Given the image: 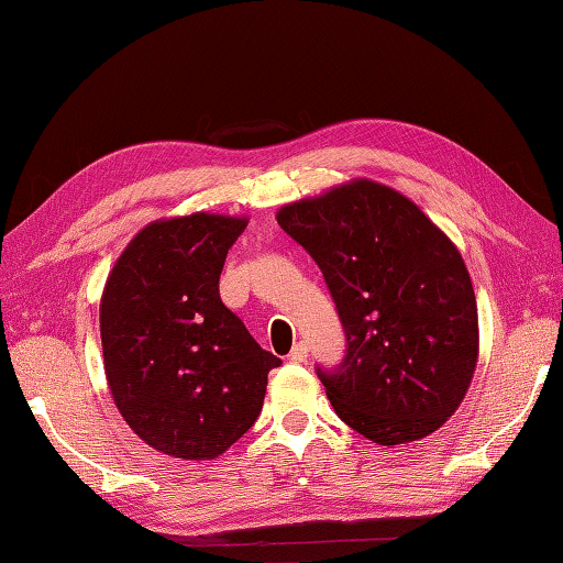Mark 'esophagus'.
Segmentation results:
<instances>
[{"mask_svg": "<svg viewBox=\"0 0 563 563\" xmlns=\"http://www.w3.org/2000/svg\"><path fill=\"white\" fill-rule=\"evenodd\" d=\"M307 355H309V345H307L305 341H300V343H297L295 349L290 351L288 361H290V363H305V361H307Z\"/></svg>", "mask_w": 563, "mask_h": 563, "instance_id": "obj_1", "label": "esophagus"}]
</instances>
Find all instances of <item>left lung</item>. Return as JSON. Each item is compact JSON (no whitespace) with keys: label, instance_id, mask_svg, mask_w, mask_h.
<instances>
[{"label":"left lung","instance_id":"1","mask_svg":"<svg viewBox=\"0 0 563 563\" xmlns=\"http://www.w3.org/2000/svg\"><path fill=\"white\" fill-rule=\"evenodd\" d=\"M324 273L345 357L317 367L343 423L379 445L433 433L457 411L479 355L470 271L406 196L357 178L278 210Z\"/></svg>","mask_w":563,"mask_h":563}]
</instances>
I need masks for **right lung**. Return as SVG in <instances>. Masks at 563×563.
Segmentation results:
<instances>
[{
	"label": "right lung",
	"mask_w": 563,
	"mask_h": 563,
	"mask_svg": "<svg viewBox=\"0 0 563 563\" xmlns=\"http://www.w3.org/2000/svg\"><path fill=\"white\" fill-rule=\"evenodd\" d=\"M246 218L194 212L137 232L106 280V379L125 423L169 457L214 460L254 426L268 373L263 351L220 300L227 251Z\"/></svg>",
	"instance_id": "obj_1"
}]
</instances>
